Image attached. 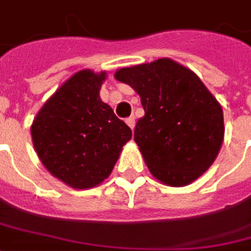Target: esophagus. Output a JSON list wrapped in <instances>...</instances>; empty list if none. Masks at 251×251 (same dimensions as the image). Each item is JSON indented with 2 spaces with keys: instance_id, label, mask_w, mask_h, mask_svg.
Segmentation results:
<instances>
[{
  "instance_id": "esophagus-1",
  "label": "esophagus",
  "mask_w": 251,
  "mask_h": 251,
  "mask_svg": "<svg viewBox=\"0 0 251 251\" xmlns=\"http://www.w3.org/2000/svg\"><path fill=\"white\" fill-rule=\"evenodd\" d=\"M126 123L128 124L129 128L134 129V127H135V117H134V116H129V117H127V119H126Z\"/></svg>"
}]
</instances>
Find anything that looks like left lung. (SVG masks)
Here are the masks:
<instances>
[{
    "label": "left lung",
    "mask_w": 251,
    "mask_h": 251,
    "mask_svg": "<svg viewBox=\"0 0 251 251\" xmlns=\"http://www.w3.org/2000/svg\"><path fill=\"white\" fill-rule=\"evenodd\" d=\"M115 77L141 97L145 116L134 141L151 175L181 187L206 172L220 151L224 117L201 79L171 58L122 68Z\"/></svg>",
    "instance_id": "8db88e82"
}]
</instances>
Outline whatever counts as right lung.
<instances>
[{"instance_id":"1","label":"right lung","mask_w":251,"mask_h":251,"mask_svg":"<svg viewBox=\"0 0 251 251\" xmlns=\"http://www.w3.org/2000/svg\"><path fill=\"white\" fill-rule=\"evenodd\" d=\"M106 72L82 70L43 103L31 126L39 160L67 186L86 190L112 172L131 128L100 98Z\"/></svg>"}]
</instances>
